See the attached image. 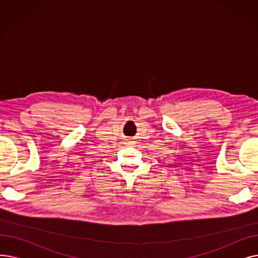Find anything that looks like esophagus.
Instances as JSON below:
<instances>
[{
  "label": "esophagus",
  "instance_id": "obj_1",
  "mask_svg": "<svg viewBox=\"0 0 258 258\" xmlns=\"http://www.w3.org/2000/svg\"><path fill=\"white\" fill-rule=\"evenodd\" d=\"M132 140H133V139H130V140H127V141H132Z\"/></svg>",
  "mask_w": 258,
  "mask_h": 258
}]
</instances>
